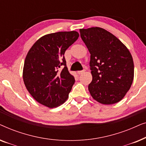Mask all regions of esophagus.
Wrapping results in <instances>:
<instances>
[{
	"instance_id": "esophagus-1",
	"label": "esophagus",
	"mask_w": 146,
	"mask_h": 146,
	"mask_svg": "<svg viewBox=\"0 0 146 146\" xmlns=\"http://www.w3.org/2000/svg\"><path fill=\"white\" fill-rule=\"evenodd\" d=\"M84 72H85V70H82V71H80V72H78V74L79 75H81V74H84Z\"/></svg>"
}]
</instances>
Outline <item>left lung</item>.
Wrapping results in <instances>:
<instances>
[{
  "label": "left lung",
  "mask_w": 146,
  "mask_h": 146,
  "mask_svg": "<svg viewBox=\"0 0 146 146\" xmlns=\"http://www.w3.org/2000/svg\"><path fill=\"white\" fill-rule=\"evenodd\" d=\"M80 33L90 53V95L102 104L118 102L133 80L134 65L130 52L116 36L102 28L82 29Z\"/></svg>",
  "instance_id": "1"
}]
</instances>
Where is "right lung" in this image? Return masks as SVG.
I'll return each mask as SVG.
<instances>
[{
	"instance_id": "right-lung-1",
	"label": "right lung",
	"mask_w": 146,
	"mask_h": 146,
	"mask_svg": "<svg viewBox=\"0 0 146 146\" xmlns=\"http://www.w3.org/2000/svg\"><path fill=\"white\" fill-rule=\"evenodd\" d=\"M76 31L58 32L40 38L26 56L23 78L27 90L50 108L67 100L75 80L68 70L65 51L78 38ZM62 65L63 69H59Z\"/></svg>"
}]
</instances>
